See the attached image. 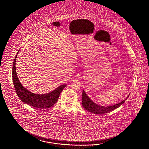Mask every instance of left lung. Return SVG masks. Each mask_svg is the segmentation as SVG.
<instances>
[{
  "label": "left lung",
  "instance_id": "left-lung-1",
  "mask_svg": "<svg viewBox=\"0 0 149 149\" xmlns=\"http://www.w3.org/2000/svg\"><path fill=\"white\" fill-rule=\"evenodd\" d=\"M129 95H128V97L126 99L123 100L121 103H119L118 104L113 105L112 106L103 107V106L99 105L94 103L87 95L85 92L83 90L82 95V105L84 108L86 109V110H87L88 111L91 113H95L96 114H99V115L104 114V113H109L110 111H111L113 110L118 108L119 107H120L122 104L125 102L126 100L128 98Z\"/></svg>",
  "mask_w": 149,
  "mask_h": 149
}]
</instances>
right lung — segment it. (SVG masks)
<instances>
[{
    "mask_svg": "<svg viewBox=\"0 0 149 149\" xmlns=\"http://www.w3.org/2000/svg\"><path fill=\"white\" fill-rule=\"evenodd\" d=\"M16 55L13 65V81L16 92L19 99L26 104L37 109L49 108L57 102L59 96L67 85L59 86L54 91L44 95H37L32 93L23 87L18 80L16 71Z\"/></svg>",
    "mask_w": 149,
    "mask_h": 149,
    "instance_id": "obj_1",
    "label": "right lung"
}]
</instances>
